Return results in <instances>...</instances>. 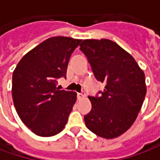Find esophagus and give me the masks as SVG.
<instances>
[{"label": "esophagus", "mask_w": 160, "mask_h": 160, "mask_svg": "<svg viewBox=\"0 0 160 160\" xmlns=\"http://www.w3.org/2000/svg\"><path fill=\"white\" fill-rule=\"evenodd\" d=\"M77 95H78V98H83L84 96H85V94L82 93V92H81V93H78Z\"/></svg>", "instance_id": "esophagus-1"}]
</instances>
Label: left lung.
<instances>
[{"instance_id":"8db88e82","label":"left lung","mask_w":160,"mask_h":160,"mask_svg":"<svg viewBox=\"0 0 160 160\" xmlns=\"http://www.w3.org/2000/svg\"><path fill=\"white\" fill-rule=\"evenodd\" d=\"M80 50L94 76L104 84L99 96H89L92 110L84 117L87 128L105 139L129 128L141 111L147 87L145 73L129 53L109 39H85Z\"/></svg>"}]
</instances>
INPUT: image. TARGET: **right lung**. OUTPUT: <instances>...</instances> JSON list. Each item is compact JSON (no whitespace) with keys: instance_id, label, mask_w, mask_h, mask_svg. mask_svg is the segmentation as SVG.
<instances>
[{"instance_id":"obj_1","label":"right lung","mask_w":160,"mask_h":160,"mask_svg":"<svg viewBox=\"0 0 160 160\" xmlns=\"http://www.w3.org/2000/svg\"><path fill=\"white\" fill-rule=\"evenodd\" d=\"M80 39L53 37L23 56L12 73V95L16 111L26 127L42 137L56 135L66 126L76 92L60 90L72 53Z\"/></svg>"}]
</instances>
